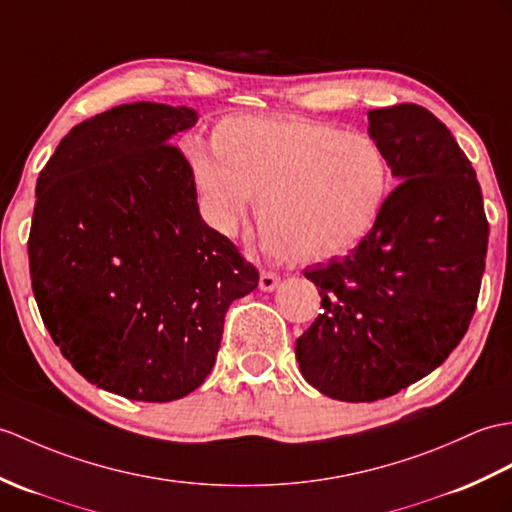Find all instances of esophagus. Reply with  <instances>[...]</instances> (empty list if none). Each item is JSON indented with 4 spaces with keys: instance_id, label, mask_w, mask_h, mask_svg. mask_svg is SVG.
I'll return each instance as SVG.
<instances>
[{
    "instance_id": "34e87169",
    "label": "esophagus",
    "mask_w": 512,
    "mask_h": 512,
    "mask_svg": "<svg viewBox=\"0 0 512 512\" xmlns=\"http://www.w3.org/2000/svg\"><path fill=\"white\" fill-rule=\"evenodd\" d=\"M279 285V277L275 275V272H270V270H261V275H259V290H264V292H272Z\"/></svg>"
}]
</instances>
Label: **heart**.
<instances>
[{"label": "heart", "mask_w": 512, "mask_h": 512, "mask_svg": "<svg viewBox=\"0 0 512 512\" xmlns=\"http://www.w3.org/2000/svg\"><path fill=\"white\" fill-rule=\"evenodd\" d=\"M211 150L198 141L185 146L211 220L229 229L257 200L259 231L290 261L349 251L384 211L388 161L364 133L303 117L235 115L213 128Z\"/></svg>", "instance_id": "obj_1"}]
</instances>
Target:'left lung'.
<instances>
[{
	"mask_svg": "<svg viewBox=\"0 0 512 512\" xmlns=\"http://www.w3.org/2000/svg\"><path fill=\"white\" fill-rule=\"evenodd\" d=\"M368 135L401 183L351 253L305 270L323 312L296 340L307 384L351 403L397 395L449 358L489 246L475 170L438 117L419 104L375 109Z\"/></svg>",
	"mask_w": 512,
	"mask_h": 512,
	"instance_id": "obj_1",
	"label": "left lung"
}]
</instances>
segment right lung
Instances as JSON below:
<instances>
[{
	"label": "right lung",
	"instance_id": "right-lung-1",
	"mask_svg": "<svg viewBox=\"0 0 512 512\" xmlns=\"http://www.w3.org/2000/svg\"><path fill=\"white\" fill-rule=\"evenodd\" d=\"M196 122L187 106H115L71 128L37 181L28 257L43 323L87 382L126 399L196 390L229 305L259 281L202 220L170 144Z\"/></svg>",
	"mask_w": 512,
	"mask_h": 512
}]
</instances>
